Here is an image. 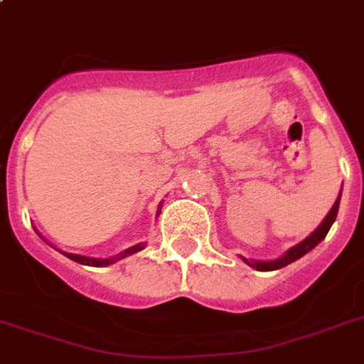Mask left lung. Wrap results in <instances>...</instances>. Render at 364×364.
I'll return each mask as SVG.
<instances>
[{"label": "left lung", "mask_w": 364, "mask_h": 364, "mask_svg": "<svg viewBox=\"0 0 364 364\" xmlns=\"http://www.w3.org/2000/svg\"><path fill=\"white\" fill-rule=\"evenodd\" d=\"M340 196H342V193L338 194V198H336L334 205L327 213V217L323 219L321 225H319V227H317L316 230H314V232L308 236V238H304L300 243H296V245H293L291 249H287V251H285L282 257H277V259H274V260H255V259H245V257H242L243 262L251 266V268H255V270L270 272V270H279V268H283V266L291 264V262H294V260H299L300 257H304L308 251H311V249L316 247L317 243L325 240L327 232L331 230V227H333V223L336 221V215H338Z\"/></svg>", "instance_id": "8db88e82"}]
</instances>
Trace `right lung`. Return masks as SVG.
Returning <instances> with one entry per match:
<instances>
[{
    "label": "right lung",
    "instance_id": "right-lung-1",
    "mask_svg": "<svg viewBox=\"0 0 364 364\" xmlns=\"http://www.w3.org/2000/svg\"><path fill=\"white\" fill-rule=\"evenodd\" d=\"M160 208H162V205H160ZM160 208H159V211H156V215H160ZM143 247H145V243H136V245H132V247L124 249V251H121V253L113 255V257H109V259H94V257H85V255H75V253H64V251H62V253H64L68 259L79 262V264L109 266V264H113V262H117V260H121V259H124V257H130V255L137 253V251H141Z\"/></svg>",
    "mask_w": 364,
    "mask_h": 364
}]
</instances>
